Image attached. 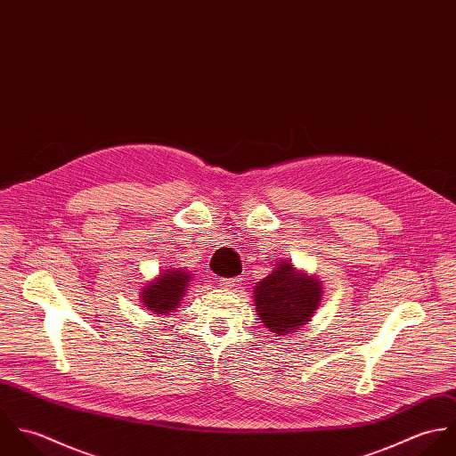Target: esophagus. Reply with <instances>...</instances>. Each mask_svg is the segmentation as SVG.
Listing matches in <instances>:
<instances>
[{
  "instance_id": "esophagus-1",
  "label": "esophagus",
  "mask_w": 456,
  "mask_h": 456,
  "mask_svg": "<svg viewBox=\"0 0 456 456\" xmlns=\"http://www.w3.org/2000/svg\"><path fill=\"white\" fill-rule=\"evenodd\" d=\"M237 282H239V277H223V279H219V284L223 288H233V286H237Z\"/></svg>"
}]
</instances>
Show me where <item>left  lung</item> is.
I'll return each mask as SVG.
<instances>
[{"label":"left lung","mask_w":456,"mask_h":456,"mask_svg":"<svg viewBox=\"0 0 456 456\" xmlns=\"http://www.w3.org/2000/svg\"><path fill=\"white\" fill-rule=\"evenodd\" d=\"M322 300V282L297 273L293 265L281 263L255 288L256 313L273 333H288L305 325Z\"/></svg>","instance_id":"1"}]
</instances>
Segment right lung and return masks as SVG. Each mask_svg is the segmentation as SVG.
I'll use <instances>...</instances> for the list:
<instances>
[{"label": "right lung", "mask_w": 456, "mask_h": 456, "mask_svg": "<svg viewBox=\"0 0 456 456\" xmlns=\"http://www.w3.org/2000/svg\"><path fill=\"white\" fill-rule=\"evenodd\" d=\"M191 273L183 270H167L154 282L142 289L143 305L158 314H167L181 305V298L190 286Z\"/></svg>", "instance_id": "right-lung-1"}]
</instances>
